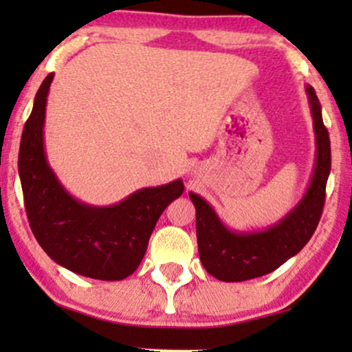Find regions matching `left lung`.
I'll list each match as a JSON object with an SVG mask.
<instances>
[{"mask_svg":"<svg viewBox=\"0 0 352 352\" xmlns=\"http://www.w3.org/2000/svg\"><path fill=\"white\" fill-rule=\"evenodd\" d=\"M305 89L313 116L316 159L309 187L292 212L261 232H235L218 218L208 201L197 193H188L197 210L200 261L217 280L236 283L274 272L301 252L318 227L331 170V144L316 92L311 86Z\"/></svg>","mask_w":352,"mask_h":352,"instance_id":"obj_1","label":"left lung"}]
</instances>
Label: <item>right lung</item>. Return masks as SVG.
I'll return each instance as SVG.
<instances>
[{
  "mask_svg": "<svg viewBox=\"0 0 352 352\" xmlns=\"http://www.w3.org/2000/svg\"><path fill=\"white\" fill-rule=\"evenodd\" d=\"M52 78V72L47 74L36 92L19 145L18 168L28 220L38 243L58 265L94 280H124L140 265L157 220L184 193V182L140 188L109 207L74 199L52 172L44 151Z\"/></svg>",
  "mask_w": 352,
  "mask_h": 352,
  "instance_id": "right-lung-1",
  "label": "right lung"
}]
</instances>
